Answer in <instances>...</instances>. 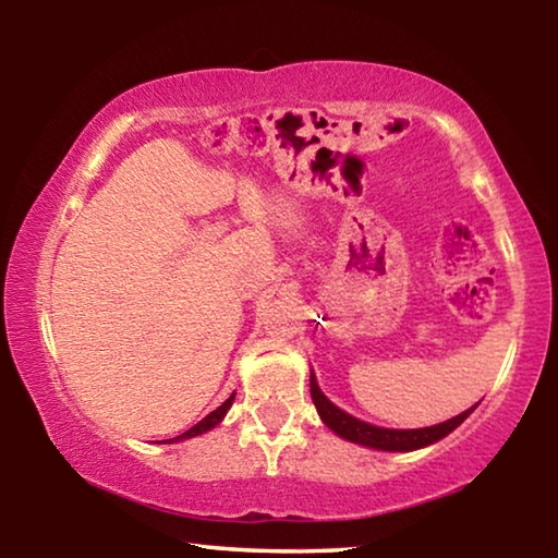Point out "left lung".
<instances>
[{
  "mask_svg": "<svg viewBox=\"0 0 558 558\" xmlns=\"http://www.w3.org/2000/svg\"><path fill=\"white\" fill-rule=\"evenodd\" d=\"M310 393H313L315 409L319 413V418L325 421V426L329 430H335L337 436H342L344 440L359 442V446L366 448H376V450H418L426 448L430 442H436L440 438H446L448 433L456 430L468 415L475 411V405L468 411H462L456 418H450L446 423H438V426H428V428H413V430H393V428H379L372 426V423H364L354 418V415L344 413L342 409L327 399V396L319 391V386L315 381V376H310Z\"/></svg>",
  "mask_w": 558,
  "mask_h": 558,
  "instance_id": "1",
  "label": "left lung"
}]
</instances>
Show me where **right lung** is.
Instances as JSON below:
<instances>
[{
    "label": "right lung",
    "mask_w": 558,
    "mask_h": 558,
    "mask_svg": "<svg viewBox=\"0 0 558 558\" xmlns=\"http://www.w3.org/2000/svg\"><path fill=\"white\" fill-rule=\"evenodd\" d=\"M231 403H233V393H231L229 399H226V401L219 405V409L211 411L209 415H206L204 421H199V423H196L194 428H189L186 433H182V436H177L174 440H182V438H194V436H199V433H206V430H211L214 426H219L221 418H223V415H226V411L231 409Z\"/></svg>",
    "instance_id": "add662e5"
}]
</instances>
